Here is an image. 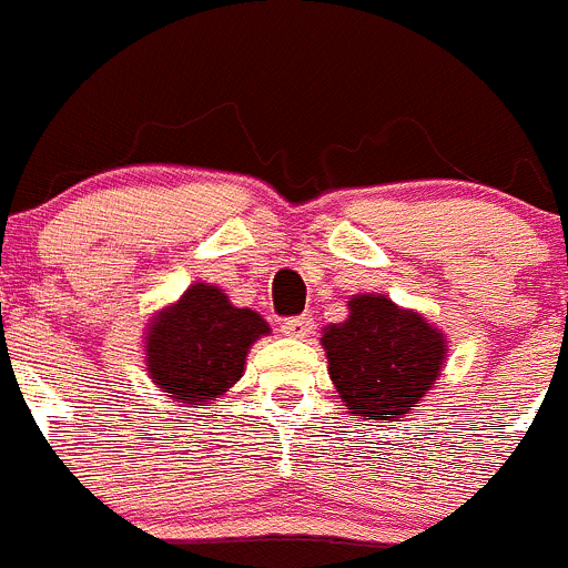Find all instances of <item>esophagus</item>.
I'll return each instance as SVG.
<instances>
[{
    "label": "esophagus",
    "mask_w": 568,
    "mask_h": 568,
    "mask_svg": "<svg viewBox=\"0 0 568 568\" xmlns=\"http://www.w3.org/2000/svg\"><path fill=\"white\" fill-rule=\"evenodd\" d=\"M280 331L288 338H308L314 331V320L311 316H291V320H283Z\"/></svg>",
    "instance_id": "34e87169"
}]
</instances>
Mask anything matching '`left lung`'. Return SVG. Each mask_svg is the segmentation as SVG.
<instances>
[{
    "mask_svg": "<svg viewBox=\"0 0 568 568\" xmlns=\"http://www.w3.org/2000/svg\"><path fill=\"white\" fill-rule=\"evenodd\" d=\"M347 311L344 322L322 327L327 375L342 404L362 420L406 417L443 375L448 338L386 294H353Z\"/></svg>",
    "mask_w": 568,
    "mask_h": 568,
    "instance_id": "left-lung-1",
    "label": "left lung"
}]
</instances>
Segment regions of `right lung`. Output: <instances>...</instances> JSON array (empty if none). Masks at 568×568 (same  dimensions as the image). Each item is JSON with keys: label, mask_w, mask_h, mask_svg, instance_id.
<instances>
[{"label": "right lung", "mask_w": 568, "mask_h": 568, "mask_svg": "<svg viewBox=\"0 0 568 568\" xmlns=\"http://www.w3.org/2000/svg\"><path fill=\"white\" fill-rule=\"evenodd\" d=\"M268 333V322L232 305L224 288L193 283L148 320L145 373L171 400L204 409L243 378L248 349Z\"/></svg>", "instance_id": "right-lung-1"}]
</instances>
